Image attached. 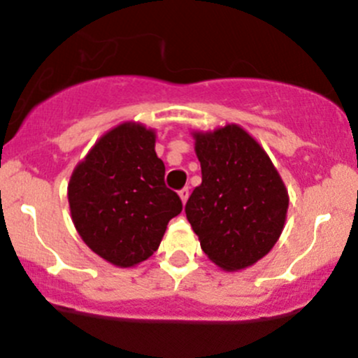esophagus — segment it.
Wrapping results in <instances>:
<instances>
[{"label": "esophagus", "mask_w": 358, "mask_h": 358, "mask_svg": "<svg viewBox=\"0 0 358 358\" xmlns=\"http://www.w3.org/2000/svg\"><path fill=\"white\" fill-rule=\"evenodd\" d=\"M178 195H180V199H182L183 204H185L187 199H189V195H190V192H189V189H187V187H185V189H182V190L178 192Z\"/></svg>", "instance_id": "34e87169"}]
</instances>
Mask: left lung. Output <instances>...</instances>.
<instances>
[{
	"mask_svg": "<svg viewBox=\"0 0 358 358\" xmlns=\"http://www.w3.org/2000/svg\"><path fill=\"white\" fill-rule=\"evenodd\" d=\"M192 135L202 183L187 201V220L217 268H250L283 231L287 187L262 145L240 125Z\"/></svg>",
	"mask_w": 358,
	"mask_h": 358,
	"instance_id": "obj_1",
	"label": "left lung"
}]
</instances>
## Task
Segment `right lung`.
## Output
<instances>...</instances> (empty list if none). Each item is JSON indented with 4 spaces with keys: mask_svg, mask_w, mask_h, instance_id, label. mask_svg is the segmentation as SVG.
Returning a JSON list of instances; mask_svg holds the SVG:
<instances>
[{
    "mask_svg": "<svg viewBox=\"0 0 358 358\" xmlns=\"http://www.w3.org/2000/svg\"><path fill=\"white\" fill-rule=\"evenodd\" d=\"M156 131L137 122L103 135L73 169L69 183L71 221L94 254L131 268L159 247L169 220L182 213L164 185Z\"/></svg>",
    "mask_w": 358,
    "mask_h": 358,
    "instance_id": "add662e5",
    "label": "right lung"
}]
</instances>
